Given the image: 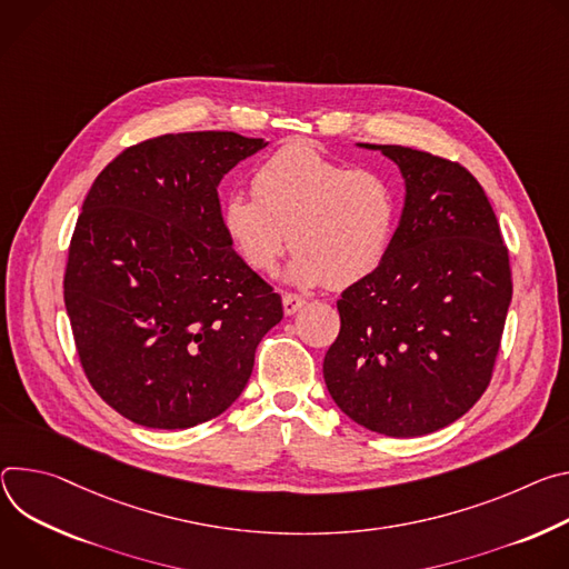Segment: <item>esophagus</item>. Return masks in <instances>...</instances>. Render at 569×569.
I'll return each mask as SVG.
<instances>
[{
    "mask_svg": "<svg viewBox=\"0 0 569 569\" xmlns=\"http://www.w3.org/2000/svg\"><path fill=\"white\" fill-rule=\"evenodd\" d=\"M305 302H307V300H305L302 296H296V293H284V296H282V309H284L287 317H291V313H296L298 309H302Z\"/></svg>",
    "mask_w": 569,
    "mask_h": 569,
    "instance_id": "esophagus-1",
    "label": "esophagus"
}]
</instances>
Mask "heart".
Instances as JSON below:
<instances>
[{"mask_svg":"<svg viewBox=\"0 0 569 569\" xmlns=\"http://www.w3.org/2000/svg\"><path fill=\"white\" fill-rule=\"evenodd\" d=\"M250 192L228 194L219 210L230 248L250 271L273 273L291 246L289 282L341 289L372 276L389 256L398 201L382 173L291 144L256 169Z\"/></svg>","mask_w":569,"mask_h":569,"instance_id":"obj_1","label":"heart"}]
</instances>
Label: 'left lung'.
Listing matches in <instances>:
<instances>
[{"label":"left lung","instance_id":"8db88e82","mask_svg":"<svg viewBox=\"0 0 569 569\" xmlns=\"http://www.w3.org/2000/svg\"><path fill=\"white\" fill-rule=\"evenodd\" d=\"M405 208L385 264L337 300L323 359L337 407L361 427L411 438L461 418L486 391L513 296L509 250L477 178L396 144Z\"/></svg>","mask_w":569,"mask_h":569}]
</instances>
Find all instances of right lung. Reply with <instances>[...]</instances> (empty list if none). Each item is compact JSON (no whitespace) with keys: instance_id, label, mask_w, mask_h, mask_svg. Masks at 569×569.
Returning <instances> with one entry per match:
<instances>
[{"instance_id":"1","label":"right lung","mask_w":569,"mask_h":569,"mask_svg":"<svg viewBox=\"0 0 569 569\" xmlns=\"http://www.w3.org/2000/svg\"><path fill=\"white\" fill-rule=\"evenodd\" d=\"M264 147L232 131L169 133L121 151L90 187L66 309L92 389L136 425L187 429L223 413L282 319L280 296L219 221L221 178Z\"/></svg>"}]
</instances>
